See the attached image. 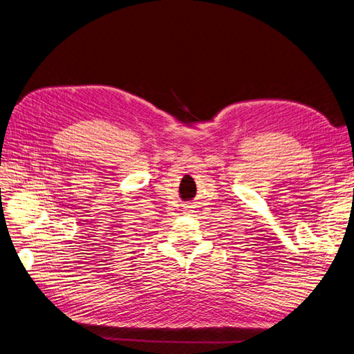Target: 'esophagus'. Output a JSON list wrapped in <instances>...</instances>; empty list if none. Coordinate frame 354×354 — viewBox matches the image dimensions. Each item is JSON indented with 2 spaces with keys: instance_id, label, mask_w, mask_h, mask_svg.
Returning a JSON list of instances; mask_svg holds the SVG:
<instances>
[{
  "instance_id": "34e87169",
  "label": "esophagus",
  "mask_w": 354,
  "mask_h": 354,
  "mask_svg": "<svg viewBox=\"0 0 354 354\" xmlns=\"http://www.w3.org/2000/svg\"><path fill=\"white\" fill-rule=\"evenodd\" d=\"M194 208H195L194 205H186V207H185V209H187V211H192Z\"/></svg>"
}]
</instances>
